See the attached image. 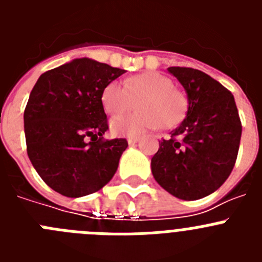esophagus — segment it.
Listing matches in <instances>:
<instances>
[{"label":"esophagus","instance_id":"obj_1","mask_svg":"<svg viewBox=\"0 0 262 262\" xmlns=\"http://www.w3.org/2000/svg\"><path fill=\"white\" fill-rule=\"evenodd\" d=\"M139 140H140V139H139V138H128V139H127V142H128L129 145L136 144V143H138Z\"/></svg>","mask_w":262,"mask_h":262}]
</instances>
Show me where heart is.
<instances>
[{
  "instance_id": "b5f03b06",
  "label": "heart",
  "mask_w": 262,
  "mask_h": 262,
  "mask_svg": "<svg viewBox=\"0 0 262 262\" xmlns=\"http://www.w3.org/2000/svg\"><path fill=\"white\" fill-rule=\"evenodd\" d=\"M139 99L138 111L110 120V131L117 136H139L151 129L172 128L185 118L186 96L173 88V81L159 72H144L127 77L123 86L115 81L102 90L101 102L107 114L128 110Z\"/></svg>"
}]
</instances>
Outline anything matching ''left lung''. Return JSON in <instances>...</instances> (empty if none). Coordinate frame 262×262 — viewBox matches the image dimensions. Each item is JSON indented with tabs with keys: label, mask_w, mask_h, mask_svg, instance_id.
Wrapping results in <instances>:
<instances>
[{
	"label": "left lung",
	"mask_w": 262,
	"mask_h": 262,
	"mask_svg": "<svg viewBox=\"0 0 262 262\" xmlns=\"http://www.w3.org/2000/svg\"><path fill=\"white\" fill-rule=\"evenodd\" d=\"M184 86L186 118L160 143L151 169L160 186L176 198L210 195L232 172L242 138V122L230 90L205 72L170 67Z\"/></svg>",
	"instance_id": "1"
}]
</instances>
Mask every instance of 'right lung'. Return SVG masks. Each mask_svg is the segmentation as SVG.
Returning a JSON list of instances; mask_svg holds the SVG:
<instances>
[{
    "instance_id": "1",
    "label": "right lung",
    "mask_w": 262,
    "mask_h": 262,
    "mask_svg": "<svg viewBox=\"0 0 262 262\" xmlns=\"http://www.w3.org/2000/svg\"><path fill=\"white\" fill-rule=\"evenodd\" d=\"M124 72L81 57L43 73L32 88L23 115L27 155L61 195H88L114 177L128 144L126 139L102 140L108 126L101 96Z\"/></svg>"
}]
</instances>
